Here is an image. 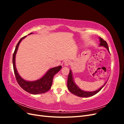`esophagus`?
Here are the masks:
<instances>
[{"instance_id": "obj_1", "label": "esophagus", "mask_w": 124, "mask_h": 124, "mask_svg": "<svg viewBox=\"0 0 124 124\" xmlns=\"http://www.w3.org/2000/svg\"><path fill=\"white\" fill-rule=\"evenodd\" d=\"M70 61H69V60H66V61H65L64 65H65V66H68V65H70Z\"/></svg>"}]
</instances>
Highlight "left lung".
<instances>
[{
	"instance_id": "obj_1",
	"label": "left lung",
	"mask_w": 124,
	"mask_h": 124,
	"mask_svg": "<svg viewBox=\"0 0 124 124\" xmlns=\"http://www.w3.org/2000/svg\"><path fill=\"white\" fill-rule=\"evenodd\" d=\"M99 40L100 41L99 46H103L104 47L106 48L108 53H110L109 48H108V44H107L106 41L103 40L102 38H101L100 37H99ZM107 81L102 86H101V87H100L98 89H97L96 91H93V92L85 91H84V90L81 89L76 84V83H75V82L74 81L73 77L72 72V71H71V70L70 69L69 74L68 75V81H67V87H68V90L71 93H73V94H74L75 95L78 96V97H91V96L95 95L96 94V93H98L100 91V90L104 87V86L106 85Z\"/></svg>"
}]
</instances>
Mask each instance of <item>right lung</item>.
Segmentation results:
<instances>
[{
	"mask_svg": "<svg viewBox=\"0 0 124 124\" xmlns=\"http://www.w3.org/2000/svg\"><path fill=\"white\" fill-rule=\"evenodd\" d=\"M32 32H31L29 35L32 34ZM26 36L22 38L18 41L13 55L12 62L15 76H16L18 84L25 91L33 95L43 93L47 92L50 89L52 83H53V78L54 76L61 70L62 67L61 66H59L50 68L47 71V72L42 77L40 78L39 79L35 81H27L22 78L18 73L16 68V57L18 47L19 46L20 43L22 40L26 38Z\"/></svg>",
	"mask_w": 124,
	"mask_h": 124,
	"instance_id": "right-lung-1",
	"label": "right lung"
}]
</instances>
